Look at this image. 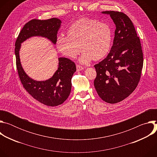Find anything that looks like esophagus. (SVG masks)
<instances>
[{"instance_id":"esophagus-1","label":"esophagus","mask_w":157,"mask_h":157,"mask_svg":"<svg viewBox=\"0 0 157 157\" xmlns=\"http://www.w3.org/2000/svg\"><path fill=\"white\" fill-rule=\"evenodd\" d=\"M76 69H77V71H80L83 70L84 68H83V67H82L81 66H80V65H77L76 66Z\"/></svg>"}]
</instances>
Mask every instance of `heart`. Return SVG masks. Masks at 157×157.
I'll return each mask as SVG.
<instances>
[{"label": "heart", "instance_id": "1", "mask_svg": "<svg viewBox=\"0 0 157 157\" xmlns=\"http://www.w3.org/2000/svg\"><path fill=\"white\" fill-rule=\"evenodd\" d=\"M113 33L109 26L98 20L82 18L71 24L68 36L59 35L56 38L58 50L65 56L75 58L82 50L79 61L87 64L104 57L109 52Z\"/></svg>", "mask_w": 157, "mask_h": 157}]
</instances>
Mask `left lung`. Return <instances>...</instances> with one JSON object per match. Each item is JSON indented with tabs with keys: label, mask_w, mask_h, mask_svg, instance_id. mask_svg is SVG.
<instances>
[{
	"label": "left lung",
	"mask_w": 157,
	"mask_h": 157,
	"mask_svg": "<svg viewBox=\"0 0 157 157\" xmlns=\"http://www.w3.org/2000/svg\"><path fill=\"white\" fill-rule=\"evenodd\" d=\"M116 25L113 45L107 57L94 65V85L105 102L115 104L127 98L136 88L143 67V53L133 23L122 12L105 11Z\"/></svg>",
	"instance_id": "1"
}]
</instances>
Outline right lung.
I'll return each mask as SVG.
<instances>
[{
    "mask_svg": "<svg viewBox=\"0 0 157 157\" xmlns=\"http://www.w3.org/2000/svg\"><path fill=\"white\" fill-rule=\"evenodd\" d=\"M61 23L57 18L32 20L21 29L15 42L17 69L21 84L35 99L48 106L60 105L68 98L71 90V78L76 71V65L70 59L59 58L58 69L53 76L44 81H36L28 76L22 67L20 50L22 43L33 36L46 38L55 44Z\"/></svg>",
    "mask_w": 157,
    "mask_h": 157,
    "instance_id": "right-lung-1",
    "label": "right lung"
}]
</instances>
